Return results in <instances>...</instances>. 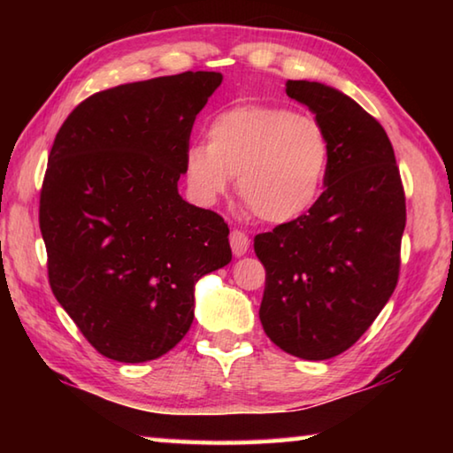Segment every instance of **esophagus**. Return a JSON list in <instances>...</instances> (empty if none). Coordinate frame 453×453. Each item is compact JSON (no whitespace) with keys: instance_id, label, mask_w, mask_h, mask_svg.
Listing matches in <instances>:
<instances>
[{"instance_id":"esophagus-1","label":"esophagus","mask_w":453,"mask_h":453,"mask_svg":"<svg viewBox=\"0 0 453 453\" xmlns=\"http://www.w3.org/2000/svg\"><path fill=\"white\" fill-rule=\"evenodd\" d=\"M229 243H232V250L235 257H242L248 254L250 250V237L245 235L240 229H232V234H229Z\"/></svg>"}]
</instances>
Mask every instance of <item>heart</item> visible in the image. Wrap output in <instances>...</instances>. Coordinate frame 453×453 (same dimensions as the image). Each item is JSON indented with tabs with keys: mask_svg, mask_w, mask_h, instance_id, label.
Masks as SVG:
<instances>
[{
	"mask_svg": "<svg viewBox=\"0 0 453 453\" xmlns=\"http://www.w3.org/2000/svg\"><path fill=\"white\" fill-rule=\"evenodd\" d=\"M208 145L186 153L189 188L218 202L237 178V196L267 224H289L318 202L329 164L321 121L283 105L245 104L219 111L205 129Z\"/></svg>",
	"mask_w": 453,
	"mask_h": 453,
	"instance_id": "heart-1",
	"label": "heart"
}]
</instances>
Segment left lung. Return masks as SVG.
Returning a JSON list of instances; mask_svg holds the SVG:
<instances>
[{
    "instance_id": "obj_1",
    "label": "left lung",
    "mask_w": 453,
    "mask_h": 453,
    "mask_svg": "<svg viewBox=\"0 0 453 453\" xmlns=\"http://www.w3.org/2000/svg\"><path fill=\"white\" fill-rule=\"evenodd\" d=\"M286 94L326 127L329 164L305 216L256 235L259 319L280 349L319 362L354 346L392 297L405 197L389 137L362 105L319 81L289 80Z\"/></svg>"
}]
</instances>
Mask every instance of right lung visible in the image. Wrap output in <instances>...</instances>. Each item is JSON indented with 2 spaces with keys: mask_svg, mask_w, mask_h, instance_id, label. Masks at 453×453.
<instances>
[{
  "mask_svg": "<svg viewBox=\"0 0 453 453\" xmlns=\"http://www.w3.org/2000/svg\"><path fill=\"white\" fill-rule=\"evenodd\" d=\"M218 72L99 91L51 145L40 197L50 286L99 354L142 364L194 321L196 283L232 262L229 227L188 203L178 181Z\"/></svg>",
  "mask_w": 453,
  "mask_h": 453,
  "instance_id": "obj_1",
  "label": "right lung"
}]
</instances>
